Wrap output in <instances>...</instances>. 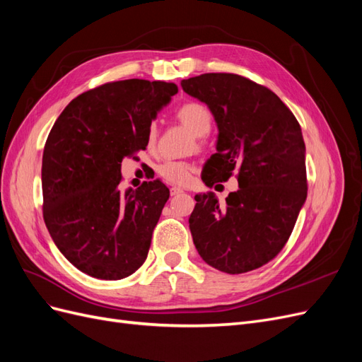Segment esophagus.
<instances>
[{"label":"esophagus","mask_w":362,"mask_h":362,"mask_svg":"<svg viewBox=\"0 0 362 362\" xmlns=\"http://www.w3.org/2000/svg\"><path fill=\"white\" fill-rule=\"evenodd\" d=\"M181 193H182V190L180 187H172L170 189V194L172 196H177V194H181Z\"/></svg>","instance_id":"obj_1"}]
</instances>
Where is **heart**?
Returning a JSON list of instances; mask_svg holds the SVG:
<instances>
[{
	"instance_id": "b5f03b06",
	"label": "heart",
	"mask_w": 362,
	"mask_h": 362,
	"mask_svg": "<svg viewBox=\"0 0 362 362\" xmlns=\"http://www.w3.org/2000/svg\"><path fill=\"white\" fill-rule=\"evenodd\" d=\"M177 119L180 122L189 128L190 133L193 136L198 137L201 141L202 137H205L211 129L213 124V116L208 108L199 103H185L182 104L178 110H177ZM148 144L154 145V141L157 139V125L152 124L148 128ZM160 177L175 185H184L187 184L190 177H192V166L185 161H175L169 160L166 163H163L158 168Z\"/></svg>"
}]
</instances>
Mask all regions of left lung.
Wrapping results in <instances>:
<instances>
[{
    "mask_svg": "<svg viewBox=\"0 0 362 362\" xmlns=\"http://www.w3.org/2000/svg\"><path fill=\"white\" fill-rule=\"evenodd\" d=\"M181 86L208 105L218 128L217 152L205 163L202 181L213 187L234 172L238 181L225 206L211 192L194 196L193 243L217 270H255L286 246L306 199L300 125L270 89L242 75L202 74Z\"/></svg>",
    "mask_w": 362,
    "mask_h": 362,
    "instance_id": "1",
    "label": "left lung"
}]
</instances>
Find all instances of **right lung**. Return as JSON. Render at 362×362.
<instances>
[{"instance_id": "1", "label": "right lung", "mask_w": 362, "mask_h": 362, "mask_svg": "<svg viewBox=\"0 0 362 362\" xmlns=\"http://www.w3.org/2000/svg\"><path fill=\"white\" fill-rule=\"evenodd\" d=\"M177 92L166 81L105 83L72 100L49 131L43 221L64 258L86 275L122 279L148 257L169 189L154 180L122 192L120 163L146 149L151 122Z\"/></svg>"}]
</instances>
